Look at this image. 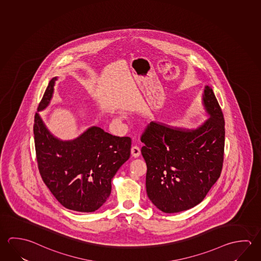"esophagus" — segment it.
Masks as SVG:
<instances>
[{
    "mask_svg": "<svg viewBox=\"0 0 261 261\" xmlns=\"http://www.w3.org/2000/svg\"><path fill=\"white\" fill-rule=\"evenodd\" d=\"M140 153H141V151H140V148H139L138 146H132V148H131V154H132L134 158H138V156L140 155Z\"/></svg>",
    "mask_w": 261,
    "mask_h": 261,
    "instance_id": "34e87169",
    "label": "esophagus"
}]
</instances>
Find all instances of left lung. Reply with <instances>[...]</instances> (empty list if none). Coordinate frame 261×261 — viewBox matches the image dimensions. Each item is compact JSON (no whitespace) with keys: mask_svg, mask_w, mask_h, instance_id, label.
Masks as SVG:
<instances>
[{"mask_svg":"<svg viewBox=\"0 0 261 261\" xmlns=\"http://www.w3.org/2000/svg\"><path fill=\"white\" fill-rule=\"evenodd\" d=\"M201 105L208 116L196 128L151 122L141 137L152 203L166 214L199 204L219 178L224 147V115L213 89L206 85Z\"/></svg>","mask_w":261,"mask_h":261,"instance_id":"obj_1","label":"left lung"}]
</instances>
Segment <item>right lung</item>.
<instances>
[{"label":"right lung","instance_id":"1","mask_svg":"<svg viewBox=\"0 0 261 261\" xmlns=\"http://www.w3.org/2000/svg\"><path fill=\"white\" fill-rule=\"evenodd\" d=\"M58 77L51 79L37 112L50 103ZM35 146L44 182L61 205L69 210H98L112 190V178L130 158L131 138L115 137L98 126L72 140H61L35 115Z\"/></svg>","mask_w":261,"mask_h":261}]
</instances>
